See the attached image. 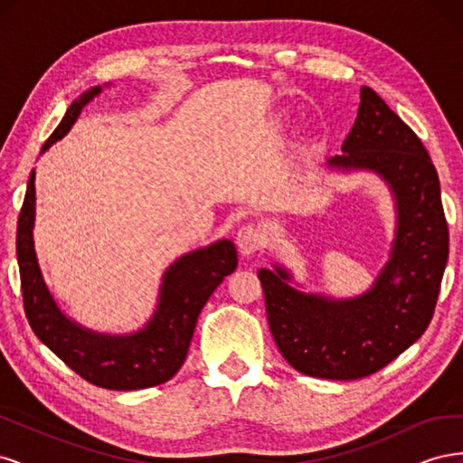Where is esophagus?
<instances>
[{
    "mask_svg": "<svg viewBox=\"0 0 463 463\" xmlns=\"http://www.w3.org/2000/svg\"><path fill=\"white\" fill-rule=\"evenodd\" d=\"M235 243H237V249L241 250V255L249 257L262 247L264 233H262L260 228L253 226V223H247V226H241L240 232H237Z\"/></svg>",
    "mask_w": 463,
    "mask_h": 463,
    "instance_id": "1",
    "label": "esophagus"
}]
</instances>
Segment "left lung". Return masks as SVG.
I'll return each mask as SVG.
<instances>
[{"instance_id":"left-lung-1","label":"left lung","mask_w":463,"mask_h":463,"mask_svg":"<svg viewBox=\"0 0 463 463\" xmlns=\"http://www.w3.org/2000/svg\"><path fill=\"white\" fill-rule=\"evenodd\" d=\"M342 152L326 160V170L378 175L396 208L394 240L373 286L335 299L299 289L284 264L259 270L279 354L296 371L328 381L369 376L421 338L448 260L440 184L429 152L369 87H361Z\"/></svg>"}]
</instances>
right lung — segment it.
<instances>
[{"label":"right lung","mask_w":463,"mask_h":463,"mask_svg":"<svg viewBox=\"0 0 463 463\" xmlns=\"http://www.w3.org/2000/svg\"><path fill=\"white\" fill-rule=\"evenodd\" d=\"M106 87H109V82ZM102 92L92 87L69 106L58 129L42 146L44 154L63 138L82 108ZM36 172H31L17 223V262L24 313L38 340L85 381L108 390H141L162 384L181 369L197 318L222 279L237 269V250L218 240L175 259L162 274L156 307L145 326L128 334L98 332L67 317L42 276L34 249Z\"/></svg>","instance_id":"obj_1"}]
</instances>
